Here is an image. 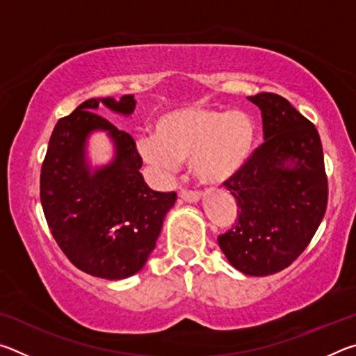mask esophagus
Returning a JSON list of instances; mask_svg holds the SVG:
<instances>
[{
  "mask_svg": "<svg viewBox=\"0 0 356 356\" xmlns=\"http://www.w3.org/2000/svg\"><path fill=\"white\" fill-rule=\"evenodd\" d=\"M180 200H184L185 202H197L201 200V193L200 191H191V190H182L179 193Z\"/></svg>",
  "mask_w": 356,
  "mask_h": 356,
  "instance_id": "34e87169",
  "label": "esophagus"
}]
</instances>
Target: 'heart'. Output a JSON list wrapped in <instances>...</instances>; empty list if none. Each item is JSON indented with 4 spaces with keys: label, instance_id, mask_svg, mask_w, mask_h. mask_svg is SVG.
I'll use <instances>...</instances> for the list:
<instances>
[{
    "label": "heart",
    "instance_id": "b5f03b06",
    "mask_svg": "<svg viewBox=\"0 0 356 356\" xmlns=\"http://www.w3.org/2000/svg\"><path fill=\"white\" fill-rule=\"evenodd\" d=\"M256 144V124L243 110L188 106L165 113L154 124V136L138 141L144 161L172 171L188 160L200 182L220 185L242 170Z\"/></svg>",
    "mask_w": 356,
    "mask_h": 356
}]
</instances>
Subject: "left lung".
Segmentation results:
<instances>
[{
	"instance_id": "1",
	"label": "left lung",
	"mask_w": 356,
	"mask_h": 356,
	"mask_svg": "<svg viewBox=\"0 0 356 356\" xmlns=\"http://www.w3.org/2000/svg\"><path fill=\"white\" fill-rule=\"evenodd\" d=\"M262 113L264 143L225 182L238 221L218 237L234 268L267 276L289 267L314 237L328 202L318 131L278 94L248 97Z\"/></svg>"
}]
</instances>
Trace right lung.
<instances>
[{
	"label": "right lung",
	"instance_id": "right-lung-1",
	"mask_svg": "<svg viewBox=\"0 0 356 356\" xmlns=\"http://www.w3.org/2000/svg\"><path fill=\"white\" fill-rule=\"evenodd\" d=\"M102 104L129 116L136 102L89 99L58 120L42 163L40 202L53 238L76 268L124 280L144 267L177 195L149 188L135 140L95 113ZM94 129L108 131L115 159L91 172L86 141Z\"/></svg>",
	"mask_w": 356,
	"mask_h": 356
}]
</instances>
